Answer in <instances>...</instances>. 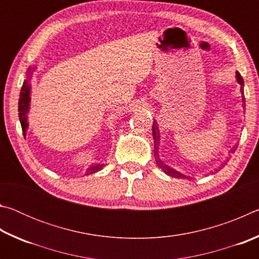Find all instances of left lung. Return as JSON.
Instances as JSON below:
<instances>
[{
  "instance_id": "8db88e82",
  "label": "left lung",
  "mask_w": 259,
  "mask_h": 259,
  "mask_svg": "<svg viewBox=\"0 0 259 259\" xmlns=\"http://www.w3.org/2000/svg\"><path fill=\"white\" fill-rule=\"evenodd\" d=\"M235 77H236V81H238V83L239 84L241 85V89H240V91H241V97H242V103H243V106H244V103H245V99H244V96H243V78H242V76L240 75V73L239 72H236V75H235ZM153 137H154V156H155V161H156V163H157V165L160 166V168L163 170V172L164 174H166L168 175V176H171V177H175V178H188L190 179L191 177H187V176H185V175H183V174H181V172H178V171H176V170L175 169H172V168H170L169 165H166V164H164L163 162H162L161 160H160V157H159V153H157V150H159V143H160V131H159V126H157V123L156 122L154 121V123H153ZM235 151V147H233L231 150V152L233 153ZM230 152V153H231Z\"/></svg>"
}]
</instances>
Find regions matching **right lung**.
I'll return each instance as SVG.
<instances>
[{
	"instance_id": "right-lung-1",
	"label": "right lung",
	"mask_w": 259,
	"mask_h": 259,
	"mask_svg": "<svg viewBox=\"0 0 259 259\" xmlns=\"http://www.w3.org/2000/svg\"><path fill=\"white\" fill-rule=\"evenodd\" d=\"M27 78L24 81L23 87H21L20 91V97H19V104H18V111H19V121L21 124V129H23L24 137H26V130L28 128V121H27V113L29 109V103H30V87H29V76L32 75V68L27 69ZM104 164H96L91 165L89 169L85 171V175H91L103 169Z\"/></svg>"
}]
</instances>
